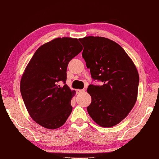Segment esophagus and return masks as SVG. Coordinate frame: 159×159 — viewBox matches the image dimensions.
Instances as JSON below:
<instances>
[{
	"instance_id": "esophagus-1",
	"label": "esophagus",
	"mask_w": 159,
	"mask_h": 159,
	"mask_svg": "<svg viewBox=\"0 0 159 159\" xmlns=\"http://www.w3.org/2000/svg\"><path fill=\"white\" fill-rule=\"evenodd\" d=\"M85 91V89H77V94H80V93H82V92H84Z\"/></svg>"
}]
</instances>
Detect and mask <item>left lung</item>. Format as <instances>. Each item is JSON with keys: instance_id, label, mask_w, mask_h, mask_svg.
I'll list each match as a JSON object with an SVG mask.
<instances>
[{"instance_id": "8db88e82", "label": "left lung", "mask_w": 159, "mask_h": 159, "mask_svg": "<svg viewBox=\"0 0 159 159\" xmlns=\"http://www.w3.org/2000/svg\"><path fill=\"white\" fill-rule=\"evenodd\" d=\"M82 57L93 80L89 84L92 102L87 111L99 126L111 127L121 122L135 104L139 76L132 60L119 44L108 38L88 36L79 39Z\"/></svg>"}]
</instances>
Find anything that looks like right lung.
<instances>
[{
	"mask_svg": "<svg viewBox=\"0 0 159 159\" xmlns=\"http://www.w3.org/2000/svg\"><path fill=\"white\" fill-rule=\"evenodd\" d=\"M82 50L77 39L58 38L40 46L27 66L20 93L31 118L43 127L59 128L71 114L75 92L65 84L67 67Z\"/></svg>",
	"mask_w": 159,
	"mask_h": 159,
	"instance_id": "1",
	"label": "right lung"
}]
</instances>
